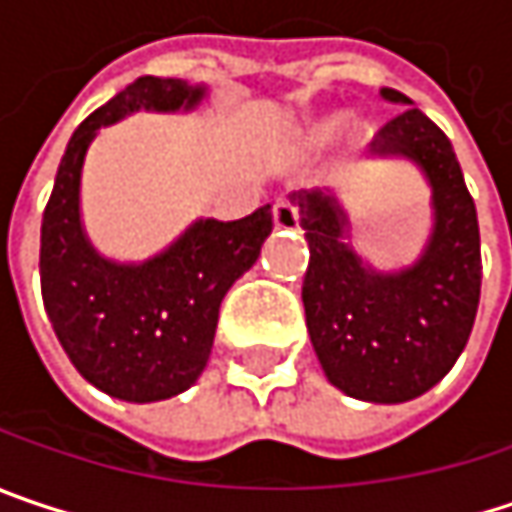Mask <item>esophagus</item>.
Wrapping results in <instances>:
<instances>
[{
  "label": "esophagus",
  "instance_id": "34e87169",
  "mask_svg": "<svg viewBox=\"0 0 512 512\" xmlns=\"http://www.w3.org/2000/svg\"><path fill=\"white\" fill-rule=\"evenodd\" d=\"M274 224L279 230H294V227L300 224L297 206L291 201H285V198H279V201L274 203Z\"/></svg>",
  "mask_w": 512,
  "mask_h": 512
}]
</instances>
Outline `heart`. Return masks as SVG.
Segmentation results:
<instances>
[{
    "label": "heart",
    "instance_id": "obj_1",
    "mask_svg": "<svg viewBox=\"0 0 512 512\" xmlns=\"http://www.w3.org/2000/svg\"><path fill=\"white\" fill-rule=\"evenodd\" d=\"M338 130H341V119H329V122H323V125H317V128L311 130V139L323 145V142H329Z\"/></svg>",
    "mask_w": 512,
    "mask_h": 512
}]
</instances>
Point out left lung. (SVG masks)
I'll list each match as a JSON object with an SVG mask.
<instances>
[{"label":"left lung","instance_id":"obj_1","mask_svg":"<svg viewBox=\"0 0 512 512\" xmlns=\"http://www.w3.org/2000/svg\"><path fill=\"white\" fill-rule=\"evenodd\" d=\"M370 145V157L411 160L431 189V233L405 268L379 271L349 241L335 192H294L309 241L303 306L326 379L352 399L396 405L431 390L463 352L481 300V233L449 136L408 95Z\"/></svg>","mask_w":512,"mask_h":512}]
</instances>
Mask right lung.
<instances>
[{"mask_svg": "<svg viewBox=\"0 0 512 512\" xmlns=\"http://www.w3.org/2000/svg\"><path fill=\"white\" fill-rule=\"evenodd\" d=\"M206 84L136 78L72 133L40 227V288L75 370L122 402L171 399L201 379L218 309L274 230L271 203L238 221L198 218L145 262L95 250L81 221V171L98 130L130 113H189Z\"/></svg>", "mask_w": 512, "mask_h": 512, "instance_id": "add662e5", "label": "right lung"}]
</instances>
